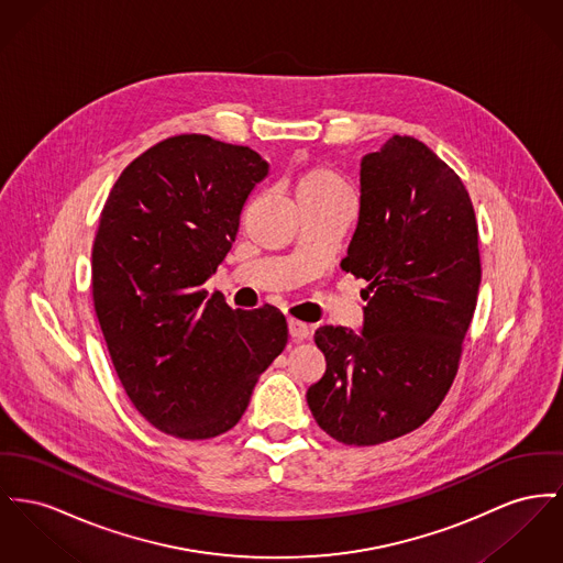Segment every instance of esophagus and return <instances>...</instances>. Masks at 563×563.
<instances>
[{"instance_id": "1", "label": "esophagus", "mask_w": 563, "mask_h": 563, "mask_svg": "<svg viewBox=\"0 0 563 563\" xmlns=\"http://www.w3.org/2000/svg\"><path fill=\"white\" fill-rule=\"evenodd\" d=\"M288 333L292 341H302V339L309 338V327L299 320H288Z\"/></svg>"}]
</instances>
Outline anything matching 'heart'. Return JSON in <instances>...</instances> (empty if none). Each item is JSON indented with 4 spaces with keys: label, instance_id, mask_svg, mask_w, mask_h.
<instances>
[{
    "label": "heart",
    "instance_id": "heart-1",
    "mask_svg": "<svg viewBox=\"0 0 563 563\" xmlns=\"http://www.w3.org/2000/svg\"><path fill=\"white\" fill-rule=\"evenodd\" d=\"M295 194L297 200H327V198H350V189L338 173L322 168V166H309L302 168L295 179Z\"/></svg>",
    "mask_w": 563,
    "mask_h": 563
}]
</instances>
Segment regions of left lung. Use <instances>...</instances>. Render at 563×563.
<instances>
[{
    "mask_svg": "<svg viewBox=\"0 0 563 563\" xmlns=\"http://www.w3.org/2000/svg\"><path fill=\"white\" fill-rule=\"evenodd\" d=\"M341 268L369 282L363 327L316 331L327 372L307 406L338 442L375 446L418 429L446 397L481 286L470 194L424 143L393 136L361 159Z\"/></svg>",
    "mask_w": 563,
    "mask_h": 563,
    "instance_id": "1",
    "label": "left lung"
}]
</instances>
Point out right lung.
I'll return each mask as SVG.
<instances>
[{"instance_id": "1", "label": "right lung", "mask_w": 563, "mask_h": 563, "mask_svg": "<svg viewBox=\"0 0 563 563\" xmlns=\"http://www.w3.org/2000/svg\"><path fill=\"white\" fill-rule=\"evenodd\" d=\"M256 151L168 139L117 179L93 241V305L114 372L151 424L181 440L232 429L288 343L279 309H230L202 284L266 179Z\"/></svg>"}]
</instances>
